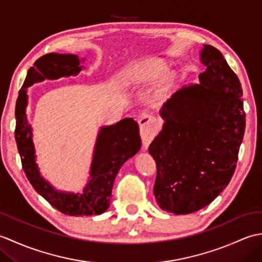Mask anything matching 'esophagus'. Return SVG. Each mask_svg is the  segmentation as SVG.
I'll return each mask as SVG.
<instances>
[{
    "label": "esophagus",
    "mask_w": 262,
    "mask_h": 262,
    "mask_svg": "<svg viewBox=\"0 0 262 262\" xmlns=\"http://www.w3.org/2000/svg\"><path fill=\"white\" fill-rule=\"evenodd\" d=\"M138 124H140V132H141V137L144 147H147L149 143L153 140L155 132H157L158 128V122L157 119L153 118L152 116H142L140 119H138Z\"/></svg>",
    "instance_id": "esophagus-1"
}]
</instances>
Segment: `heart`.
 I'll return each mask as SVG.
<instances>
[{
  "instance_id": "b5f03b06",
  "label": "heart",
  "mask_w": 262,
  "mask_h": 262,
  "mask_svg": "<svg viewBox=\"0 0 262 262\" xmlns=\"http://www.w3.org/2000/svg\"><path fill=\"white\" fill-rule=\"evenodd\" d=\"M169 66L161 59H146L130 66L126 74V83L129 86H143L151 84L161 79Z\"/></svg>"
}]
</instances>
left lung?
I'll return each instance as SVG.
<instances>
[{
	"label": "left lung",
	"mask_w": 262,
	"mask_h": 262,
	"mask_svg": "<svg viewBox=\"0 0 262 262\" xmlns=\"http://www.w3.org/2000/svg\"><path fill=\"white\" fill-rule=\"evenodd\" d=\"M206 71L198 84L179 89L163 103L164 124L148 147L157 162L154 196L160 207L190 214L229 185L246 129L240 80L219 49L204 45Z\"/></svg>",
	"instance_id": "left-lung-1"
}]
</instances>
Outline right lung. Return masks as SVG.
<instances>
[{"label":"right lung","instance_id":"obj_1","mask_svg":"<svg viewBox=\"0 0 262 262\" xmlns=\"http://www.w3.org/2000/svg\"><path fill=\"white\" fill-rule=\"evenodd\" d=\"M84 58L73 54H46L28 70L24 85L15 104V142L22 168L35 190L53 207L71 216L100 215L108 209L111 190L119 169L134 157L142 146L138 124L133 118H124L110 126H102L94 145L90 176L82 192L57 190L40 173L36 162V149L32 141V128L28 124L26 109L28 88L45 80L75 76L84 66Z\"/></svg>","mask_w":262,"mask_h":262}]
</instances>
